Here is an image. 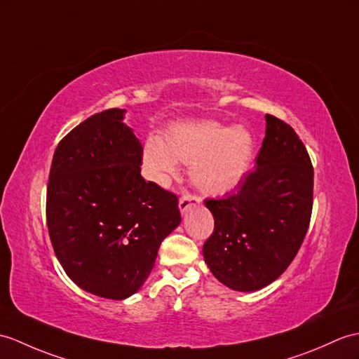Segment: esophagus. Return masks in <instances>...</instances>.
Returning <instances> with one entry per match:
<instances>
[{
	"label": "esophagus",
	"mask_w": 359,
	"mask_h": 359,
	"mask_svg": "<svg viewBox=\"0 0 359 359\" xmlns=\"http://www.w3.org/2000/svg\"><path fill=\"white\" fill-rule=\"evenodd\" d=\"M200 202H202V198L197 197L196 194H183L179 200V208H180V212L185 214L191 206H197L200 205Z\"/></svg>",
	"instance_id": "1"
}]
</instances>
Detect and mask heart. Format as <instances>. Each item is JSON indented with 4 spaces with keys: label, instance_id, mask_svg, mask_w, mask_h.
<instances>
[{
    "label": "heart",
    "instance_id": "b5f03b06",
    "mask_svg": "<svg viewBox=\"0 0 359 359\" xmlns=\"http://www.w3.org/2000/svg\"><path fill=\"white\" fill-rule=\"evenodd\" d=\"M252 156L254 137L246 128L183 122L171 127L163 142L147 140L144 166L149 179L163 185L177 172V162L191 165V179L202 193L223 196L245 179Z\"/></svg>",
    "mask_w": 359,
    "mask_h": 359
}]
</instances>
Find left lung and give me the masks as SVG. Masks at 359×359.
<instances>
[{"label": "left lung", "instance_id": "1", "mask_svg": "<svg viewBox=\"0 0 359 359\" xmlns=\"http://www.w3.org/2000/svg\"><path fill=\"white\" fill-rule=\"evenodd\" d=\"M255 163L234 194L205 200L214 215L205 263L220 283L240 292L268 286L287 269L306 237L313 205L311 157L289 123L266 114Z\"/></svg>", "mask_w": 359, "mask_h": 359}]
</instances>
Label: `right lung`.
<instances>
[{
	"label": "right lung",
	"instance_id": "right-lung-1",
	"mask_svg": "<svg viewBox=\"0 0 359 359\" xmlns=\"http://www.w3.org/2000/svg\"><path fill=\"white\" fill-rule=\"evenodd\" d=\"M125 110L90 116L57 144L47 185L53 251L87 292L123 299L151 272L182 220L177 196L140 176L144 148Z\"/></svg>",
	"mask_w": 359,
	"mask_h": 359
}]
</instances>
